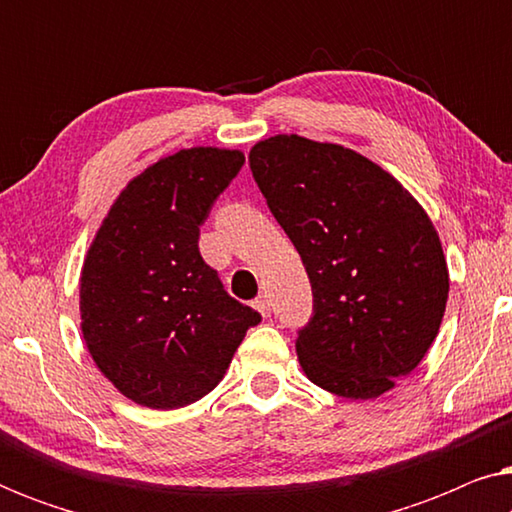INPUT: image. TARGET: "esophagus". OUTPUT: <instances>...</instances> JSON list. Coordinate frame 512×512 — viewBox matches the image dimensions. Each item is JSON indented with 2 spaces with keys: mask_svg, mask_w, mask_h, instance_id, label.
Here are the masks:
<instances>
[{
  "mask_svg": "<svg viewBox=\"0 0 512 512\" xmlns=\"http://www.w3.org/2000/svg\"><path fill=\"white\" fill-rule=\"evenodd\" d=\"M254 307H256L258 312L263 314V317H270V312H272V305H270L268 296H258V298L254 300Z\"/></svg>",
  "mask_w": 512,
  "mask_h": 512,
  "instance_id": "esophagus-1",
  "label": "esophagus"
}]
</instances>
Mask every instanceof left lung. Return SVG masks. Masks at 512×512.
<instances>
[{"label":"left lung","instance_id":"left-lung-1","mask_svg":"<svg viewBox=\"0 0 512 512\" xmlns=\"http://www.w3.org/2000/svg\"><path fill=\"white\" fill-rule=\"evenodd\" d=\"M272 216L312 284L296 352L317 387L375 398L419 366L445 314L450 275L419 202L340 144L277 135L249 151Z\"/></svg>","mask_w":512,"mask_h":512}]
</instances>
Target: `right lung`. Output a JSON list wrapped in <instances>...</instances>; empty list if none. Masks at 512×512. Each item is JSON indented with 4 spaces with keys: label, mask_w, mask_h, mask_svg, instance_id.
Listing matches in <instances>:
<instances>
[{
    "label": "right lung",
    "mask_w": 512,
    "mask_h": 512,
    "mask_svg": "<svg viewBox=\"0 0 512 512\" xmlns=\"http://www.w3.org/2000/svg\"><path fill=\"white\" fill-rule=\"evenodd\" d=\"M240 151L195 146L130 181L90 244L81 331L123 396L174 410L207 396L261 314L200 256V226L242 170Z\"/></svg>",
    "instance_id": "1"
}]
</instances>
